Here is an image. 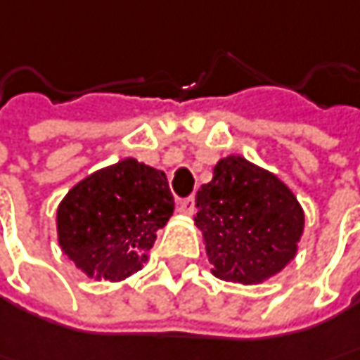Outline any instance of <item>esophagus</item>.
Returning <instances> with one entry per match:
<instances>
[{
  "instance_id": "esophagus-1",
  "label": "esophagus",
  "mask_w": 360,
  "mask_h": 360,
  "mask_svg": "<svg viewBox=\"0 0 360 360\" xmlns=\"http://www.w3.org/2000/svg\"><path fill=\"white\" fill-rule=\"evenodd\" d=\"M177 211H179L181 215H193V211H195V201H193V197H191V199H183V201H179Z\"/></svg>"
}]
</instances>
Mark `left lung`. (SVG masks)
Here are the masks:
<instances>
[{
  "label": "left lung",
  "instance_id": "left-lung-1",
  "mask_svg": "<svg viewBox=\"0 0 360 360\" xmlns=\"http://www.w3.org/2000/svg\"><path fill=\"white\" fill-rule=\"evenodd\" d=\"M195 201L193 221L215 278L262 284L296 258L304 210L272 171L227 155L215 163L213 179L201 185Z\"/></svg>",
  "mask_w": 360,
  "mask_h": 360
}]
</instances>
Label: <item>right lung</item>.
Masks as SVG:
<instances>
[{"label":"right lung","mask_w":360,"mask_h":360,"mask_svg":"<svg viewBox=\"0 0 360 360\" xmlns=\"http://www.w3.org/2000/svg\"><path fill=\"white\" fill-rule=\"evenodd\" d=\"M173 207L163 171L127 157L64 195L56 210L58 245L88 278L122 282L143 270Z\"/></svg>","instance_id":"1"}]
</instances>
